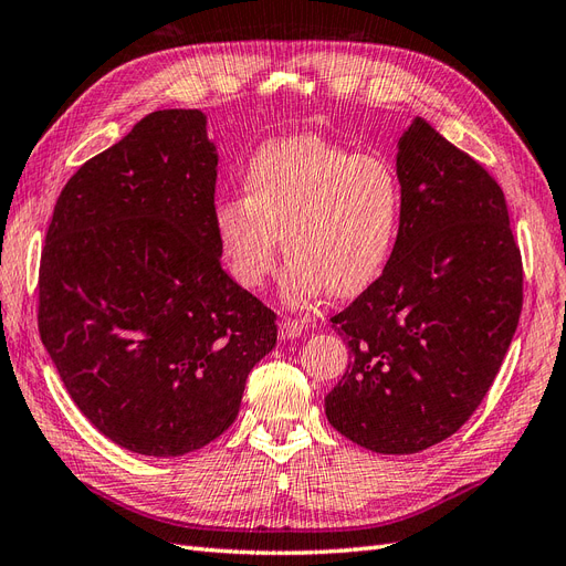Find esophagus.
<instances>
[{
  "mask_svg": "<svg viewBox=\"0 0 566 566\" xmlns=\"http://www.w3.org/2000/svg\"><path fill=\"white\" fill-rule=\"evenodd\" d=\"M304 331V323L297 321V318H283L281 325H279V335L281 339H295L300 337Z\"/></svg>",
  "mask_w": 566,
  "mask_h": 566,
  "instance_id": "obj_1",
  "label": "esophagus"
}]
</instances>
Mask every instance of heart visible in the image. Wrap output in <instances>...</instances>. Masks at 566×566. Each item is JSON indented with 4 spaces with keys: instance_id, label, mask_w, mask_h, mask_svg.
Segmentation results:
<instances>
[{
    "instance_id": "obj_1",
    "label": "heart",
    "mask_w": 566,
    "mask_h": 566,
    "mask_svg": "<svg viewBox=\"0 0 566 566\" xmlns=\"http://www.w3.org/2000/svg\"><path fill=\"white\" fill-rule=\"evenodd\" d=\"M401 219L403 186L397 169L314 134L256 148L243 172V196H224L212 205L221 260L248 290L269 279L281 233L290 254L281 290L293 304L323 290L335 297L364 293L389 264Z\"/></svg>"
}]
</instances>
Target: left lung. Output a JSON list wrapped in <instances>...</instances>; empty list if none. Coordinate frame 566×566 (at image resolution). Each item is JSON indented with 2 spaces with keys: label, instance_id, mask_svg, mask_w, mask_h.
<instances>
[{
  "label": "left lung",
  "instance_id": "obj_1",
  "mask_svg": "<svg viewBox=\"0 0 566 566\" xmlns=\"http://www.w3.org/2000/svg\"><path fill=\"white\" fill-rule=\"evenodd\" d=\"M397 148L399 241L382 276L333 316L352 364L325 397L339 434L387 455L430 449L468 422L522 314L503 188L422 117Z\"/></svg>",
  "mask_w": 566,
  "mask_h": 566
}]
</instances>
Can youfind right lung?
Listing matches in <instances>:
<instances>
[{
	"label": "right lung",
	"instance_id": "1",
	"mask_svg": "<svg viewBox=\"0 0 566 566\" xmlns=\"http://www.w3.org/2000/svg\"><path fill=\"white\" fill-rule=\"evenodd\" d=\"M217 146L202 111H156L61 191L40 264V335L101 434L175 458L229 430L276 314L221 269Z\"/></svg>",
	"mask_w": 566,
	"mask_h": 566
}]
</instances>
